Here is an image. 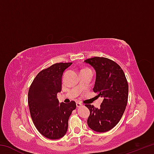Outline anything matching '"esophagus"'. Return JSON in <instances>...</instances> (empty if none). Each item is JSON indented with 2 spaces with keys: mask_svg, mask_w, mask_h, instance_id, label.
<instances>
[{
  "mask_svg": "<svg viewBox=\"0 0 154 154\" xmlns=\"http://www.w3.org/2000/svg\"><path fill=\"white\" fill-rule=\"evenodd\" d=\"M76 105H77V107H80V106H82V104H81V103H79V102H77V103H76Z\"/></svg>",
  "mask_w": 154,
  "mask_h": 154,
  "instance_id": "1",
  "label": "esophagus"
}]
</instances>
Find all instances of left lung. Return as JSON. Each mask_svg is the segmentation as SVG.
I'll list each match as a JSON object with an SVG mask.
<instances>
[{
	"instance_id": "obj_1",
	"label": "left lung",
	"mask_w": 154,
	"mask_h": 154,
	"mask_svg": "<svg viewBox=\"0 0 154 154\" xmlns=\"http://www.w3.org/2000/svg\"><path fill=\"white\" fill-rule=\"evenodd\" d=\"M96 71L93 91L103 98L100 107L85 105L89 109L88 125L98 132L111 130L118 124L124 113L128 102V84L123 70L110 59L94 57L85 60Z\"/></svg>"
}]
</instances>
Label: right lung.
<instances>
[{"instance_id": "obj_1", "label": "right lung", "mask_w": 154, "mask_h": 154, "mask_svg": "<svg viewBox=\"0 0 154 154\" xmlns=\"http://www.w3.org/2000/svg\"><path fill=\"white\" fill-rule=\"evenodd\" d=\"M72 64L56 63L41 71L29 88L28 103L30 116L36 129L49 139H58L66 133L69 118L76 103L59 104L57 94L61 91L64 71Z\"/></svg>"}]
</instances>
